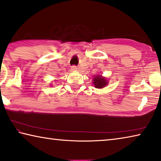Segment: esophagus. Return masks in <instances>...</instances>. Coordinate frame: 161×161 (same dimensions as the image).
Here are the masks:
<instances>
[{
	"instance_id": "esophagus-1",
	"label": "esophagus",
	"mask_w": 161,
	"mask_h": 161,
	"mask_svg": "<svg viewBox=\"0 0 161 161\" xmlns=\"http://www.w3.org/2000/svg\"><path fill=\"white\" fill-rule=\"evenodd\" d=\"M71 70H72V71H75L77 70V67L75 66V65H73V66L71 67Z\"/></svg>"
}]
</instances>
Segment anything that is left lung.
Masks as SVG:
<instances>
[{
    "mask_svg": "<svg viewBox=\"0 0 161 161\" xmlns=\"http://www.w3.org/2000/svg\"><path fill=\"white\" fill-rule=\"evenodd\" d=\"M93 83L95 88H103L107 86L108 80L106 78L102 77L101 75H95V77L93 79Z\"/></svg>",
    "mask_w": 161,
    "mask_h": 161,
    "instance_id": "8db88e82",
    "label": "left lung"
}]
</instances>
